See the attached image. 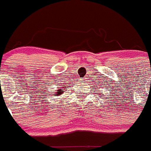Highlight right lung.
I'll use <instances>...</instances> for the list:
<instances>
[{
    "instance_id": "1",
    "label": "right lung",
    "mask_w": 151,
    "mask_h": 151,
    "mask_svg": "<svg viewBox=\"0 0 151 151\" xmlns=\"http://www.w3.org/2000/svg\"><path fill=\"white\" fill-rule=\"evenodd\" d=\"M62 92H63V91H62V90H61V89H60V90H58V93H57V94H55V95L56 96L61 95V93H62Z\"/></svg>"
}]
</instances>
